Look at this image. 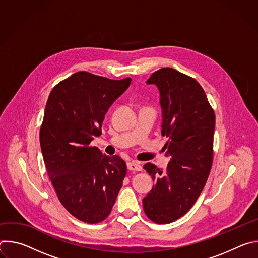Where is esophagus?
I'll return each instance as SVG.
<instances>
[{
  "label": "esophagus",
  "mask_w": 258,
  "mask_h": 258,
  "mask_svg": "<svg viewBox=\"0 0 258 258\" xmlns=\"http://www.w3.org/2000/svg\"><path fill=\"white\" fill-rule=\"evenodd\" d=\"M127 168L130 170H133V171H141L142 170V166L139 162L137 161H133V162H128L127 163Z\"/></svg>",
  "instance_id": "esophagus-1"
}]
</instances>
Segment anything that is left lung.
<instances>
[{"mask_svg": "<svg viewBox=\"0 0 258 258\" xmlns=\"http://www.w3.org/2000/svg\"><path fill=\"white\" fill-rule=\"evenodd\" d=\"M160 94L161 134L170 156L166 170L146 163L155 186L143 198L146 215L169 224L185 215L201 194L213 158L215 115L199 83L173 68H161L147 81Z\"/></svg>", "mask_w": 258, "mask_h": 258, "instance_id": "obj_1", "label": "left lung"}]
</instances>
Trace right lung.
Wrapping results in <instances>:
<instances>
[{
    "instance_id": "obj_1",
    "label": "right lung",
    "mask_w": 258,
    "mask_h": 258,
    "mask_svg": "<svg viewBox=\"0 0 258 258\" xmlns=\"http://www.w3.org/2000/svg\"><path fill=\"white\" fill-rule=\"evenodd\" d=\"M131 82L80 71L60 82L46 104L40 142L48 174L66 210L88 224L110 214L126 174L123 159L90 144Z\"/></svg>"
}]
</instances>
